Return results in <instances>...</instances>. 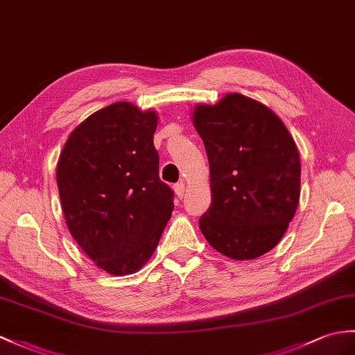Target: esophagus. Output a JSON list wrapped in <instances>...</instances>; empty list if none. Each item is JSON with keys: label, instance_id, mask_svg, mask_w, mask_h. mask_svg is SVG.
<instances>
[{"label": "esophagus", "instance_id": "obj_1", "mask_svg": "<svg viewBox=\"0 0 355 355\" xmlns=\"http://www.w3.org/2000/svg\"><path fill=\"white\" fill-rule=\"evenodd\" d=\"M174 192L177 193V196L180 198H183L184 196V192H186V186H184V183H177L175 186H174Z\"/></svg>", "mask_w": 355, "mask_h": 355}]
</instances>
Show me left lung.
Instances as JSON below:
<instances>
[{"mask_svg": "<svg viewBox=\"0 0 355 355\" xmlns=\"http://www.w3.org/2000/svg\"><path fill=\"white\" fill-rule=\"evenodd\" d=\"M192 123L207 151L211 204L200 230L218 252L254 260L282 241L301 193L298 146L268 105L241 94L196 104Z\"/></svg>", "mask_w": 355, "mask_h": 355, "instance_id": "8db88e82", "label": "left lung"}]
</instances>
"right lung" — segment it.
Here are the masks:
<instances>
[{
	"label": "right lung",
	"instance_id": "right-lung-1",
	"mask_svg": "<svg viewBox=\"0 0 355 355\" xmlns=\"http://www.w3.org/2000/svg\"><path fill=\"white\" fill-rule=\"evenodd\" d=\"M155 110L113 103L72 130L55 178L69 233L95 265L130 275L151 259L171 219V187L160 181Z\"/></svg>",
	"mask_w": 355,
	"mask_h": 355
}]
</instances>
